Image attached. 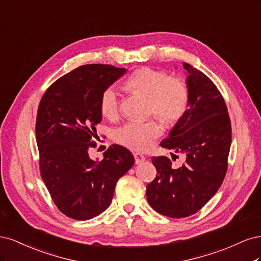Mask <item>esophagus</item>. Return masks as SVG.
I'll return each instance as SVG.
<instances>
[{
    "label": "esophagus",
    "mask_w": 261,
    "mask_h": 261,
    "mask_svg": "<svg viewBox=\"0 0 261 261\" xmlns=\"http://www.w3.org/2000/svg\"><path fill=\"white\" fill-rule=\"evenodd\" d=\"M134 159H136V164H141L145 161V156L141 153H134Z\"/></svg>",
    "instance_id": "1"
}]
</instances>
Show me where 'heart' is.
Listing matches in <instances>:
<instances>
[{
    "label": "heart",
    "mask_w": 261,
    "mask_h": 261,
    "mask_svg": "<svg viewBox=\"0 0 261 261\" xmlns=\"http://www.w3.org/2000/svg\"><path fill=\"white\" fill-rule=\"evenodd\" d=\"M124 87L148 95L149 113H155L167 124L178 121L189 105V90L186 83L149 67L130 74L124 81ZM118 108V91L114 86L106 88L99 98L100 113L107 118H114ZM162 131V125L154 119L132 120L117 129L115 139L131 149L145 150L154 145Z\"/></svg>",
    "instance_id": "1"
}]
</instances>
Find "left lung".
I'll list each match as a JSON object with an SVG mask.
<instances>
[{"label":"left lung","mask_w":261,"mask_h":261,"mask_svg":"<svg viewBox=\"0 0 261 261\" xmlns=\"http://www.w3.org/2000/svg\"><path fill=\"white\" fill-rule=\"evenodd\" d=\"M186 69L189 105L161 146L184 157L174 168L166 156L152 157L156 178L147 184L148 204L158 214L184 218L197 213L219 190L228 169L232 132L224 99L205 73ZM171 157L176 158L171 153Z\"/></svg>","instance_id":"left-lung-1"}]
</instances>
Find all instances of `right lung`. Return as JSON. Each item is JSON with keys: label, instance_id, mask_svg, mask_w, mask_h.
<instances>
[{"label": "right lung", "instance_id": "add662e5", "mask_svg": "<svg viewBox=\"0 0 261 261\" xmlns=\"http://www.w3.org/2000/svg\"><path fill=\"white\" fill-rule=\"evenodd\" d=\"M125 70L80 66L56 80L41 98L36 124L41 176L57 208L72 219L89 220L105 212L117 181L134 164L130 150L117 144L103 161L89 157L102 121L100 95Z\"/></svg>", "mask_w": 261, "mask_h": 261}]
</instances>
